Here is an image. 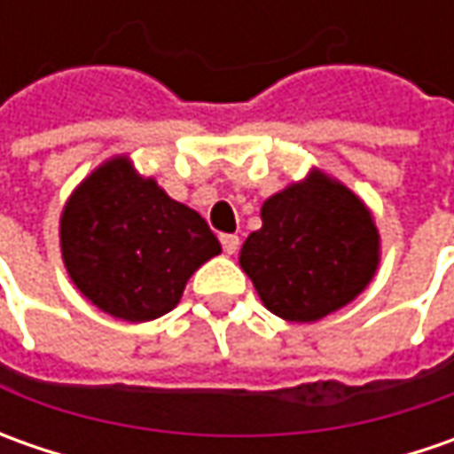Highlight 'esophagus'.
Segmentation results:
<instances>
[{"label":"esophagus","instance_id":"esophagus-1","mask_svg":"<svg viewBox=\"0 0 454 454\" xmlns=\"http://www.w3.org/2000/svg\"><path fill=\"white\" fill-rule=\"evenodd\" d=\"M219 242H222V250L227 254H235L239 250V237L237 235H222Z\"/></svg>","mask_w":454,"mask_h":454}]
</instances>
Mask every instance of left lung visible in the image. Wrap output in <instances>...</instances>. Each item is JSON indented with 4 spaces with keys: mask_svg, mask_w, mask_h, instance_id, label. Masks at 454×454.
I'll list each match as a JSON object with an SVG mask.
<instances>
[{
    "mask_svg": "<svg viewBox=\"0 0 454 454\" xmlns=\"http://www.w3.org/2000/svg\"><path fill=\"white\" fill-rule=\"evenodd\" d=\"M262 227L245 239L239 265L265 308L295 323L351 303L379 265L369 209L343 184L313 171L262 204Z\"/></svg>",
    "mask_w": 454,
    "mask_h": 454,
    "instance_id": "1",
    "label": "left lung"
}]
</instances>
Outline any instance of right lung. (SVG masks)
I'll list each match as a JSON object with an SVG mask.
<instances>
[{
	"instance_id": "right-lung-1",
	"label": "right lung",
	"mask_w": 454,
	"mask_h": 454,
	"mask_svg": "<svg viewBox=\"0 0 454 454\" xmlns=\"http://www.w3.org/2000/svg\"><path fill=\"white\" fill-rule=\"evenodd\" d=\"M65 268L78 290L123 321H153L176 308L192 272L222 253L209 224L174 201L129 159L96 168L65 204Z\"/></svg>"
}]
</instances>
